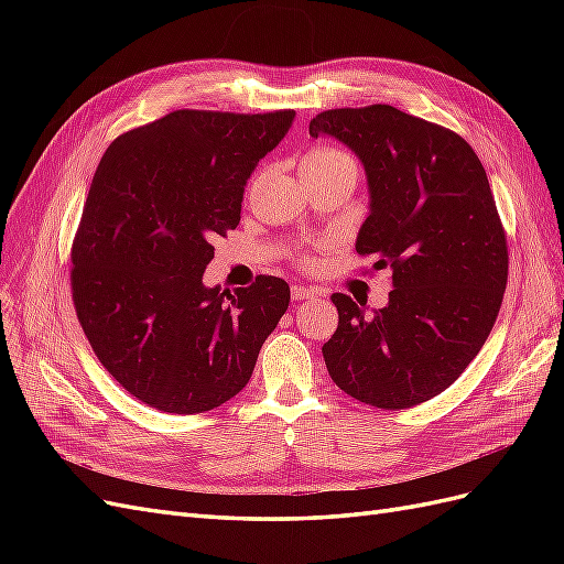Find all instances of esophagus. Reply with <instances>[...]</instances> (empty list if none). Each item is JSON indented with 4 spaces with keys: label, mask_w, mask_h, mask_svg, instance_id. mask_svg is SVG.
I'll return each instance as SVG.
<instances>
[{
    "label": "esophagus",
    "mask_w": 564,
    "mask_h": 564,
    "mask_svg": "<svg viewBox=\"0 0 564 564\" xmlns=\"http://www.w3.org/2000/svg\"><path fill=\"white\" fill-rule=\"evenodd\" d=\"M313 296H317L315 289L301 286V284H294V286H292V299H294V301H305V299H313Z\"/></svg>",
    "instance_id": "1"
}]
</instances>
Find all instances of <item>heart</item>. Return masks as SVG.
<instances>
[{
    "instance_id": "heart-1",
    "label": "heart",
    "mask_w": 564,
    "mask_h": 564,
    "mask_svg": "<svg viewBox=\"0 0 564 564\" xmlns=\"http://www.w3.org/2000/svg\"><path fill=\"white\" fill-rule=\"evenodd\" d=\"M329 160H350V158L346 155V152H340V150H332V148H317V150L308 152V155L303 158L301 166H305V164H317V162H329Z\"/></svg>"
}]
</instances>
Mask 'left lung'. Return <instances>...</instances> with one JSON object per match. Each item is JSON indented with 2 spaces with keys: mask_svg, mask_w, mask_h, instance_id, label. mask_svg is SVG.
Listing matches in <instances>:
<instances>
[{
  "mask_svg": "<svg viewBox=\"0 0 564 564\" xmlns=\"http://www.w3.org/2000/svg\"><path fill=\"white\" fill-rule=\"evenodd\" d=\"M311 135L362 162L369 214L355 249L392 272L379 311L332 296L338 327L324 365L365 404H421L464 373L501 308L508 249L485 166L458 133L392 106L319 112Z\"/></svg>",
  "mask_w": 564,
  "mask_h": 564,
  "instance_id": "obj_1",
  "label": "left lung"
}]
</instances>
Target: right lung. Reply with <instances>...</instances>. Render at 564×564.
Returning <instances> with one entry per match:
<instances>
[{
	"label": "right lung",
	"mask_w": 564,
	"mask_h": 564,
	"mask_svg": "<svg viewBox=\"0 0 564 564\" xmlns=\"http://www.w3.org/2000/svg\"><path fill=\"white\" fill-rule=\"evenodd\" d=\"M294 117L176 110L100 160L73 245V299L100 365L148 406L197 414L235 398L286 313L280 278L232 294L202 280Z\"/></svg>",
	"instance_id": "add662e5"
}]
</instances>
